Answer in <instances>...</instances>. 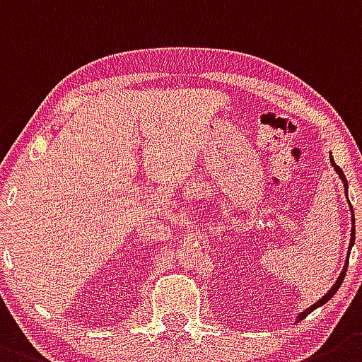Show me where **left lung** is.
I'll list each match as a JSON object with an SVG mask.
<instances>
[{
    "mask_svg": "<svg viewBox=\"0 0 362 362\" xmlns=\"http://www.w3.org/2000/svg\"><path fill=\"white\" fill-rule=\"evenodd\" d=\"M330 160H332V165H334V169H335V171H337V175H339V177H341V180H343V182H344V189H346L348 182H346V178H344V173H343V171H341V168H339V165L335 164V162H334V158H332V155H330ZM346 197H348V194H346ZM354 242H356V229H351V240H350V249H351V245H354ZM346 267H348V263H346V265H344L343 272H341V276H339V278H337V281H335V285H334V286H332L330 291H328V292H327V294H325V296H323V298L319 299V301H317V303H314V305H312V307H310V308H307V310H305V312H301V314H299V315H298V321H301V319H303V317H307V315H308V314H310V312H312V310H315V308H317V307H321V305H325V303H327V301H328V299H330V298H332V296H334V294H335V292H337V288H339V286H341V283H343V279H344V274H346Z\"/></svg>",
    "mask_w": 362,
    "mask_h": 362,
    "instance_id": "left-lung-1",
    "label": "left lung"
}]
</instances>
